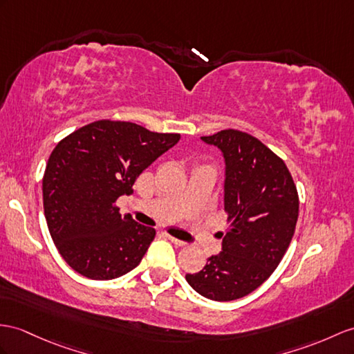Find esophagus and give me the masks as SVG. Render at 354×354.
<instances>
[{
	"mask_svg": "<svg viewBox=\"0 0 354 354\" xmlns=\"http://www.w3.org/2000/svg\"><path fill=\"white\" fill-rule=\"evenodd\" d=\"M167 237L171 240L172 243L177 245V246H186V245H187L186 242H183V240H180V239H177V237H172V236H169V234H167Z\"/></svg>",
	"mask_w": 354,
	"mask_h": 354,
	"instance_id": "obj_1",
	"label": "esophagus"
}]
</instances>
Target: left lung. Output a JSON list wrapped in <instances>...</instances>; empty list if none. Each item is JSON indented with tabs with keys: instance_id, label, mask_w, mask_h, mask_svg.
<instances>
[{
	"instance_id": "8db88e82",
	"label": "left lung",
	"mask_w": 354,
	"mask_h": 354,
	"mask_svg": "<svg viewBox=\"0 0 354 354\" xmlns=\"http://www.w3.org/2000/svg\"><path fill=\"white\" fill-rule=\"evenodd\" d=\"M201 140L222 153L231 227L221 232L222 251L186 281L207 299L230 301L257 290L281 263L296 230L299 196L283 160L252 135L227 129Z\"/></svg>"
}]
</instances>
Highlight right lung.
Segmentation results:
<instances>
[{"instance_id":"obj_1","label":"right lung","mask_w":354,"mask_h":354,"mask_svg":"<svg viewBox=\"0 0 354 354\" xmlns=\"http://www.w3.org/2000/svg\"><path fill=\"white\" fill-rule=\"evenodd\" d=\"M178 141V133L100 120L57 144L43 176V209L58 252L75 272L108 281L141 263L156 231L122 216L114 204Z\"/></svg>"}]
</instances>
